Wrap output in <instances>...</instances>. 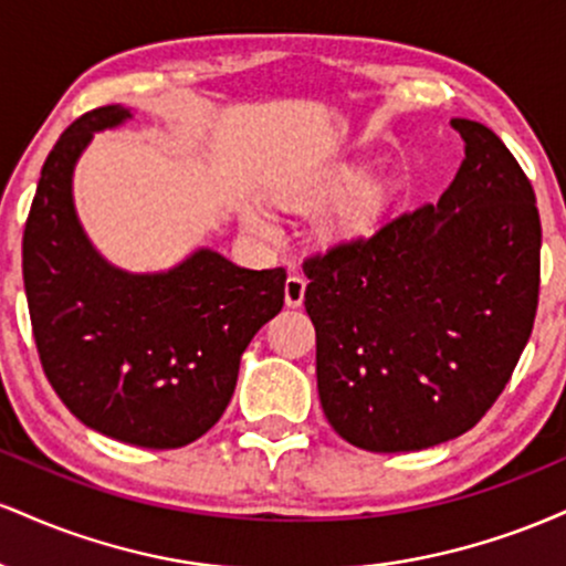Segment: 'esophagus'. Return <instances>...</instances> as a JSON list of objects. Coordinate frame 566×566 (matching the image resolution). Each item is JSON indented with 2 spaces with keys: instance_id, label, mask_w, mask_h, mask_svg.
<instances>
[{
  "instance_id": "34e87169",
  "label": "esophagus",
  "mask_w": 566,
  "mask_h": 566,
  "mask_svg": "<svg viewBox=\"0 0 566 566\" xmlns=\"http://www.w3.org/2000/svg\"><path fill=\"white\" fill-rule=\"evenodd\" d=\"M303 297H305V279L292 274L287 282H284V303H287V308H301Z\"/></svg>"
}]
</instances>
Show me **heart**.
Instances as JSON below:
<instances>
[{
    "label": "heart",
    "mask_w": 566,
    "mask_h": 566,
    "mask_svg": "<svg viewBox=\"0 0 566 566\" xmlns=\"http://www.w3.org/2000/svg\"><path fill=\"white\" fill-rule=\"evenodd\" d=\"M340 199L335 216L324 226L322 237L327 244H350L359 242L378 229L380 218L386 216L388 199V184L380 178H365L361 170H337L324 175L322 180H314L308 186L290 188V191H279L276 201L287 210L295 212H319L327 205ZM239 220L250 233L258 237H271V223L255 207H242L239 210Z\"/></svg>",
    "instance_id": "1"
}]
</instances>
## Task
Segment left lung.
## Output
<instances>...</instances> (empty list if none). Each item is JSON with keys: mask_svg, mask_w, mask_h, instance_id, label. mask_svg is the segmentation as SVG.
<instances>
[{"mask_svg": "<svg viewBox=\"0 0 566 566\" xmlns=\"http://www.w3.org/2000/svg\"><path fill=\"white\" fill-rule=\"evenodd\" d=\"M452 127L465 159L437 207L303 263L322 409L367 452L428 450L476 426L535 322V191L490 127Z\"/></svg>", "mask_w": 566, "mask_h": 566, "instance_id": "left-lung-1", "label": "left lung"}]
</instances>
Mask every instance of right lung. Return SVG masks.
I'll return each instance as SVG.
<instances>
[{"instance_id":"right-lung-1","label":"right lung","mask_w":566,"mask_h":566,"mask_svg":"<svg viewBox=\"0 0 566 566\" xmlns=\"http://www.w3.org/2000/svg\"><path fill=\"white\" fill-rule=\"evenodd\" d=\"M125 106L80 116L42 167L23 231V284L44 375L84 426L148 450L205 437L244 348L284 305V269H239L210 247L154 274L108 263L74 207V167Z\"/></svg>"}]
</instances>
